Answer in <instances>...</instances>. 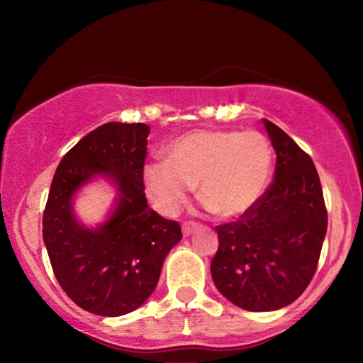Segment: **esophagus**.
Wrapping results in <instances>:
<instances>
[{
  "instance_id": "1",
  "label": "esophagus",
  "mask_w": 363,
  "mask_h": 363,
  "mask_svg": "<svg viewBox=\"0 0 363 363\" xmlns=\"http://www.w3.org/2000/svg\"><path fill=\"white\" fill-rule=\"evenodd\" d=\"M196 228H198L196 223H191V221H186V223H183V226H182L183 236H190L191 233L196 230Z\"/></svg>"
}]
</instances>
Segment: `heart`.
Masks as SVG:
<instances>
[{"label": "heart", "mask_w": 363, "mask_h": 363, "mask_svg": "<svg viewBox=\"0 0 363 363\" xmlns=\"http://www.w3.org/2000/svg\"><path fill=\"white\" fill-rule=\"evenodd\" d=\"M272 172V147L256 130H196L172 142L165 162H150L142 178L162 215H177L193 185L206 206L235 220L261 201Z\"/></svg>", "instance_id": "obj_1"}]
</instances>
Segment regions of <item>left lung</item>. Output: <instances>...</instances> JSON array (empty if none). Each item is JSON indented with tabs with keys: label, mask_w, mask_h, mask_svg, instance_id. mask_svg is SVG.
I'll list each match as a JSON object with an SVG mask.
<instances>
[{
	"label": "left lung",
	"mask_w": 363,
	"mask_h": 363,
	"mask_svg": "<svg viewBox=\"0 0 363 363\" xmlns=\"http://www.w3.org/2000/svg\"><path fill=\"white\" fill-rule=\"evenodd\" d=\"M276 150L274 182L238 221L216 226L220 246L211 261L218 291L252 312L277 311L309 286L327 233V210L312 158L269 121Z\"/></svg>",
	"instance_id": "obj_1"
}]
</instances>
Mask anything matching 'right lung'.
Listing matches in <instances>:
<instances>
[{
  "instance_id": "obj_1",
  "label": "right lung",
  "mask_w": 363,
  "mask_h": 363,
  "mask_svg": "<svg viewBox=\"0 0 363 363\" xmlns=\"http://www.w3.org/2000/svg\"><path fill=\"white\" fill-rule=\"evenodd\" d=\"M148 133L145 123H104L81 138L54 173L43 240L62 291L92 314L117 317L138 309L182 240L177 221L148 208L142 178ZM97 176L116 185L118 200L107 222L87 228L73 215L72 200Z\"/></svg>"
}]
</instances>
